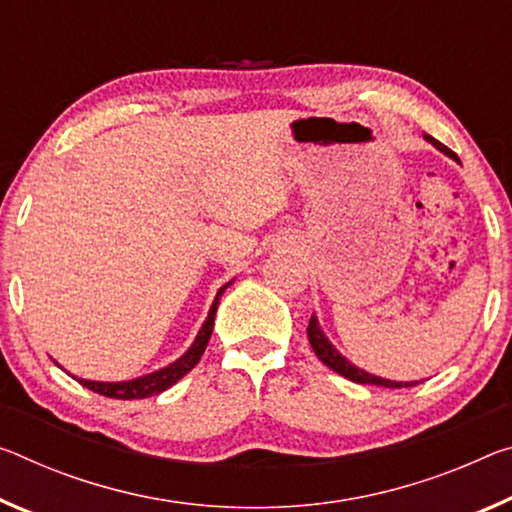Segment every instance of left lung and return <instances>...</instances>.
Returning a JSON list of instances; mask_svg holds the SVG:
<instances>
[{"label": "left lung", "mask_w": 512, "mask_h": 512, "mask_svg": "<svg viewBox=\"0 0 512 512\" xmlns=\"http://www.w3.org/2000/svg\"><path fill=\"white\" fill-rule=\"evenodd\" d=\"M424 139L435 145L437 150H440L442 154H446V157L458 161V154L446 148V145H442L440 141H435L433 136L424 134ZM460 164V161H458ZM307 337H310V344L314 348L316 358H319L326 367H330L332 371H337L339 376H344L348 380H353V383H362V385H380V387H410V385H417V380H410V383H403V380H389V378H380V376H373V373L364 371L360 367H355V364L351 360H346L342 353L337 351L335 346H332L330 339L326 337V332L321 330V323L319 319H316V314H312L310 319V326H307Z\"/></svg>", "instance_id": "left-lung-1"}]
</instances>
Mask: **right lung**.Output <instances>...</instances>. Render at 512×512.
<instances>
[{
  "instance_id": "1",
  "label": "right lung",
  "mask_w": 512,
  "mask_h": 512,
  "mask_svg": "<svg viewBox=\"0 0 512 512\" xmlns=\"http://www.w3.org/2000/svg\"><path fill=\"white\" fill-rule=\"evenodd\" d=\"M232 282L234 280L225 282V285L216 291L214 303H212V307H209L207 319L200 326L196 339H193V344L186 348V353H182L175 362H170L168 367H161L157 371L145 373V376L132 378V380H116V383H104V380H88V378H77V376H72V378H77L79 385H84L86 389H91V392H97V394H102V396H109V399H123V401L148 399V396L161 394V392H164V389L173 387L177 380H182L186 373H189L200 362L202 353H205V348L209 344V337H212L218 303H221L223 291L230 287Z\"/></svg>"
}]
</instances>
